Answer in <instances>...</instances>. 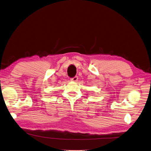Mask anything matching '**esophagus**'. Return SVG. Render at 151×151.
I'll return each instance as SVG.
<instances>
[{"label": "esophagus", "instance_id": "1", "mask_svg": "<svg viewBox=\"0 0 151 151\" xmlns=\"http://www.w3.org/2000/svg\"><path fill=\"white\" fill-rule=\"evenodd\" d=\"M70 80L72 81H74V82H76V81L78 80V77H77V76H74V77H72V78H71Z\"/></svg>", "mask_w": 151, "mask_h": 151}]
</instances>
